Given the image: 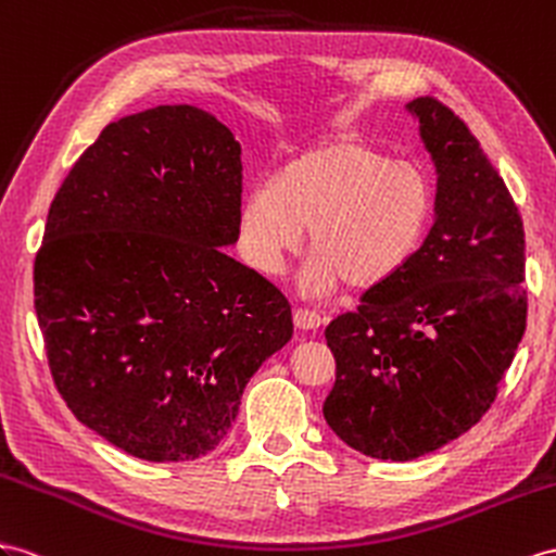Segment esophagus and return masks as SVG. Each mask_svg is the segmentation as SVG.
Returning a JSON list of instances; mask_svg holds the SVG:
<instances>
[{
  "label": "esophagus",
  "mask_w": 556,
  "mask_h": 556,
  "mask_svg": "<svg viewBox=\"0 0 556 556\" xmlns=\"http://www.w3.org/2000/svg\"><path fill=\"white\" fill-rule=\"evenodd\" d=\"M293 324H295V329H301V331H315L324 324V319L319 317V312H315V309L295 307L293 309Z\"/></svg>",
  "instance_id": "1"
}]
</instances>
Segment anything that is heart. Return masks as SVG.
Segmentation results:
<instances>
[{"label":"heart","mask_w":556,"mask_h":556,"mask_svg":"<svg viewBox=\"0 0 556 556\" xmlns=\"http://www.w3.org/2000/svg\"><path fill=\"white\" fill-rule=\"evenodd\" d=\"M432 218V188L422 170L362 138H336L283 164L273 185L255 188L239 208L247 261L277 275L303 244L307 289H374L418 253Z\"/></svg>","instance_id":"obj_1"}]
</instances>
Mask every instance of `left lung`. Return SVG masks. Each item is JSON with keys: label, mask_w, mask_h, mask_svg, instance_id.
Wrapping results in <instances>:
<instances>
[{"label": "left lung", "mask_w": 556, "mask_h": 556, "mask_svg": "<svg viewBox=\"0 0 556 556\" xmlns=\"http://www.w3.org/2000/svg\"><path fill=\"white\" fill-rule=\"evenodd\" d=\"M437 168L434 225L408 265L326 326L336 382L324 418L348 446L414 460L491 408L526 331L523 225L465 122L416 98Z\"/></svg>", "instance_id": "left-lung-1"}]
</instances>
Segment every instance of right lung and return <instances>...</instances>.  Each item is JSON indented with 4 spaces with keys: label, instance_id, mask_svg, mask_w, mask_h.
Here are the masks:
<instances>
[{
    "label": "right lung",
    "instance_id": "obj_1",
    "mask_svg": "<svg viewBox=\"0 0 556 556\" xmlns=\"http://www.w3.org/2000/svg\"><path fill=\"white\" fill-rule=\"evenodd\" d=\"M239 154L208 112L160 105L108 124L49 208L35 309L53 382L140 460L216 448L293 336L287 298L223 251L239 239Z\"/></svg>",
    "mask_w": 556,
    "mask_h": 556
}]
</instances>
